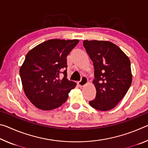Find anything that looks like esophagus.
<instances>
[{"label":"esophagus","mask_w":148,"mask_h":148,"mask_svg":"<svg viewBox=\"0 0 148 148\" xmlns=\"http://www.w3.org/2000/svg\"><path fill=\"white\" fill-rule=\"evenodd\" d=\"M87 82H88V79H87L86 77L84 76L82 77V79L77 83V84H78L80 87H84L87 84Z\"/></svg>","instance_id":"esophagus-1"}]
</instances>
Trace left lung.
<instances>
[{"mask_svg":"<svg viewBox=\"0 0 148 148\" xmlns=\"http://www.w3.org/2000/svg\"><path fill=\"white\" fill-rule=\"evenodd\" d=\"M84 46L93 62L97 94L89 102L101 111L112 110L127 93L132 83L131 62L122 50L112 42L84 40Z\"/></svg>","mask_w":148,"mask_h":148,"instance_id":"8db88e82","label":"left lung"}]
</instances>
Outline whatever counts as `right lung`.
I'll return each instance as SVG.
<instances>
[{
  "label": "right lung",
  "instance_id": "1",
  "mask_svg": "<svg viewBox=\"0 0 148 148\" xmlns=\"http://www.w3.org/2000/svg\"><path fill=\"white\" fill-rule=\"evenodd\" d=\"M78 42L49 40L26 55L19 74L25 93L36 108L51 110L61 106L76 87L75 82L67 79L66 57ZM61 73L64 77L60 79Z\"/></svg>",
  "mask_w": 148,
  "mask_h": 148
}]
</instances>
